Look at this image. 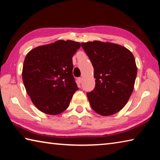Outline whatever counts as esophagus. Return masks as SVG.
I'll return each instance as SVG.
<instances>
[{"instance_id":"esophagus-1","label":"esophagus","mask_w":160,"mask_h":160,"mask_svg":"<svg viewBox=\"0 0 160 160\" xmlns=\"http://www.w3.org/2000/svg\"><path fill=\"white\" fill-rule=\"evenodd\" d=\"M82 78H78V82H79V83L82 82Z\"/></svg>"}]
</instances>
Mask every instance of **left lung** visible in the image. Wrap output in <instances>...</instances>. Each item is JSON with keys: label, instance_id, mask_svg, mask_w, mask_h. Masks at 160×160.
<instances>
[{"label": "left lung", "instance_id": "1", "mask_svg": "<svg viewBox=\"0 0 160 160\" xmlns=\"http://www.w3.org/2000/svg\"><path fill=\"white\" fill-rule=\"evenodd\" d=\"M94 68L95 88L87 96L92 109L101 116L118 112L134 88L137 66L132 53L119 44L100 41L81 43Z\"/></svg>", "mask_w": 160, "mask_h": 160}]
</instances>
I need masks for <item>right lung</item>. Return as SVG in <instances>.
<instances>
[{
  "mask_svg": "<svg viewBox=\"0 0 160 160\" xmlns=\"http://www.w3.org/2000/svg\"><path fill=\"white\" fill-rule=\"evenodd\" d=\"M80 47L79 42L58 40L27 54L23 83L32 103L43 113L57 115L68 107L78 90L72 75V57Z\"/></svg>",
  "mask_w": 160,
  "mask_h": 160,
  "instance_id": "add662e5",
  "label": "right lung"
}]
</instances>
